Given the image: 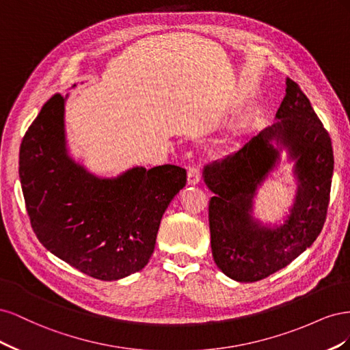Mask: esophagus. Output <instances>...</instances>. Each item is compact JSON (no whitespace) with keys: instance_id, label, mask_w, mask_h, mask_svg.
Segmentation results:
<instances>
[{"instance_id":"34e87169","label":"esophagus","mask_w":350,"mask_h":350,"mask_svg":"<svg viewBox=\"0 0 350 350\" xmlns=\"http://www.w3.org/2000/svg\"><path fill=\"white\" fill-rule=\"evenodd\" d=\"M200 169L197 166H189L188 167V185H196L200 183Z\"/></svg>"}]
</instances>
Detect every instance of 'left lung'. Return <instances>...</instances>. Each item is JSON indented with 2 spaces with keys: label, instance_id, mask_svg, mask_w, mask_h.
<instances>
[{
  "label": "left lung",
  "instance_id": "8db88e82",
  "mask_svg": "<svg viewBox=\"0 0 350 350\" xmlns=\"http://www.w3.org/2000/svg\"><path fill=\"white\" fill-rule=\"evenodd\" d=\"M276 122L237 153L204 166L211 254L216 266L237 282H257L291 264L310 248L324 226L334 167L330 135L301 88L286 79ZM284 148L295 162L299 183L294 206L280 226L252 216L253 197Z\"/></svg>",
  "mask_w": 350,
  "mask_h": 350
}]
</instances>
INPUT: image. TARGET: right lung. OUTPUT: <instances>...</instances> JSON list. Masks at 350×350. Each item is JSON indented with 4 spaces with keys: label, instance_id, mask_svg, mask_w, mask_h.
Listing matches in <instances>:
<instances>
[{
    "label": "right lung",
    "instance_id": "1",
    "mask_svg": "<svg viewBox=\"0 0 350 350\" xmlns=\"http://www.w3.org/2000/svg\"><path fill=\"white\" fill-rule=\"evenodd\" d=\"M66 99L42 107L20 146L18 175L38 239L99 280L140 271L154 251L162 216L187 183L184 167L135 166L115 178L89 172L68 154Z\"/></svg>",
    "mask_w": 350,
    "mask_h": 350
}]
</instances>
